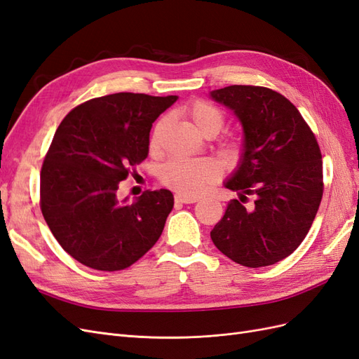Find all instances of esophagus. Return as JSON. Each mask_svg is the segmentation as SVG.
<instances>
[{
	"label": "esophagus",
	"mask_w": 359,
	"mask_h": 359,
	"mask_svg": "<svg viewBox=\"0 0 359 359\" xmlns=\"http://www.w3.org/2000/svg\"><path fill=\"white\" fill-rule=\"evenodd\" d=\"M198 196H187V194H175V202H180V203H194L198 202Z\"/></svg>",
	"instance_id": "1"
}]
</instances>
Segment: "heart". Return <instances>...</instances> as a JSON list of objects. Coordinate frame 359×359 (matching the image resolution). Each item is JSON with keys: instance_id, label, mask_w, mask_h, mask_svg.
Returning <instances> with one entry per match:
<instances>
[{"instance_id": "heart-1", "label": "heart", "mask_w": 359, "mask_h": 359, "mask_svg": "<svg viewBox=\"0 0 359 359\" xmlns=\"http://www.w3.org/2000/svg\"><path fill=\"white\" fill-rule=\"evenodd\" d=\"M184 114L187 115L193 127L205 136H214L222 130L224 116L219 107L214 104L196 100L190 103ZM165 126V119L158 121L151 133L149 148L156 149L158 145V135ZM231 154L233 148H227ZM220 177V168L211 158H172L163 165L160 170V180L166 186L178 190L187 196H198L208 189Z\"/></svg>"}]
</instances>
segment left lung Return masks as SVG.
<instances>
[{"mask_svg": "<svg viewBox=\"0 0 359 359\" xmlns=\"http://www.w3.org/2000/svg\"><path fill=\"white\" fill-rule=\"evenodd\" d=\"M210 97L231 109L243 127L238 165L223 186L238 193L211 240L233 262L274 265L309 233L322 201V154L299 111L264 86L231 85ZM247 194L255 198L245 209Z\"/></svg>", "mask_w": 359, "mask_h": 359, "instance_id": "left-lung-1", "label": "left lung"}]
</instances>
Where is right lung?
I'll return each instance as SVG.
<instances>
[{"label":"right lung","instance_id":"add662e5","mask_svg":"<svg viewBox=\"0 0 359 359\" xmlns=\"http://www.w3.org/2000/svg\"><path fill=\"white\" fill-rule=\"evenodd\" d=\"M178 95L116 93L79 104L62 119L40 173V206L55 240L93 269L119 271L160 238L173 194L147 190L128 202L119 182L149 153V132Z\"/></svg>","mask_w":359,"mask_h":359}]
</instances>
